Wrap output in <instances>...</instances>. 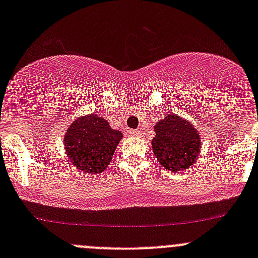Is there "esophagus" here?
Here are the masks:
<instances>
[{"instance_id": "esophagus-1", "label": "esophagus", "mask_w": 258, "mask_h": 258, "mask_svg": "<svg viewBox=\"0 0 258 258\" xmlns=\"http://www.w3.org/2000/svg\"><path fill=\"white\" fill-rule=\"evenodd\" d=\"M128 135L130 136L139 137V136H141V131H139V130H128Z\"/></svg>"}]
</instances>
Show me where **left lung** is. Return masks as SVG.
<instances>
[{
  "label": "left lung",
  "instance_id": "left-lung-1",
  "mask_svg": "<svg viewBox=\"0 0 258 258\" xmlns=\"http://www.w3.org/2000/svg\"><path fill=\"white\" fill-rule=\"evenodd\" d=\"M152 150L158 162L168 171L191 167L201 155V137L187 119L170 113L155 124Z\"/></svg>",
  "mask_w": 258,
  "mask_h": 258
}]
</instances>
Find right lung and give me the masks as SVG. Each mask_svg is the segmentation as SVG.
I'll use <instances>...</instances> for the list:
<instances>
[{
  "label": "right lung",
  "mask_w": 258,
  "mask_h": 258,
  "mask_svg": "<svg viewBox=\"0 0 258 258\" xmlns=\"http://www.w3.org/2000/svg\"><path fill=\"white\" fill-rule=\"evenodd\" d=\"M121 140L122 132L111 128L107 119L90 113L70 124L63 145L72 165L85 173L98 175L108 167Z\"/></svg>",
  "instance_id": "add662e5"
}]
</instances>
